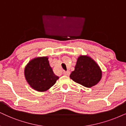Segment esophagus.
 <instances>
[{"instance_id":"1","label":"esophagus","mask_w":126,"mask_h":126,"mask_svg":"<svg viewBox=\"0 0 126 126\" xmlns=\"http://www.w3.org/2000/svg\"><path fill=\"white\" fill-rule=\"evenodd\" d=\"M70 74V72L69 71H66L63 72V74H64V76H69Z\"/></svg>"}]
</instances>
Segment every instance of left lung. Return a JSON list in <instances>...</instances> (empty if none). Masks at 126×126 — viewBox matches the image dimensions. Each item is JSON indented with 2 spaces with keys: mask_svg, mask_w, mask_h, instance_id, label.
<instances>
[{
  "mask_svg": "<svg viewBox=\"0 0 126 126\" xmlns=\"http://www.w3.org/2000/svg\"><path fill=\"white\" fill-rule=\"evenodd\" d=\"M70 77L77 83L90 88L101 80L102 71L91 58L81 55L77 59L74 70L71 72Z\"/></svg>",
  "mask_w": 126,
  "mask_h": 126,
  "instance_id": "1",
  "label": "left lung"
}]
</instances>
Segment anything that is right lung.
<instances>
[{"mask_svg":"<svg viewBox=\"0 0 126 126\" xmlns=\"http://www.w3.org/2000/svg\"><path fill=\"white\" fill-rule=\"evenodd\" d=\"M24 75L30 87L39 92L49 90L59 79L49 65L47 57H38L30 61L25 67Z\"/></svg>","mask_w":126,"mask_h":126,"instance_id":"right-lung-1","label":"right lung"}]
</instances>
